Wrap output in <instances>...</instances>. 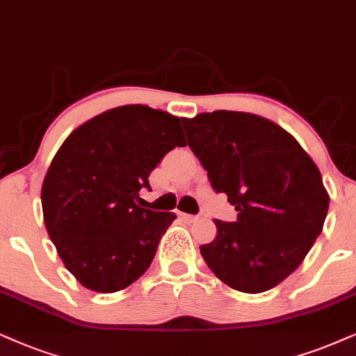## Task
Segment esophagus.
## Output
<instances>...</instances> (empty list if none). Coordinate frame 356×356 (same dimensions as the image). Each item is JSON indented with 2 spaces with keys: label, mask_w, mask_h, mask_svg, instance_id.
Segmentation results:
<instances>
[{
  "label": "esophagus",
  "mask_w": 356,
  "mask_h": 356,
  "mask_svg": "<svg viewBox=\"0 0 356 356\" xmlns=\"http://www.w3.org/2000/svg\"><path fill=\"white\" fill-rule=\"evenodd\" d=\"M181 218L184 220V222H188V223H192V222H197V220H199L200 217H199V215H191V213H181Z\"/></svg>",
  "instance_id": "1"
}]
</instances>
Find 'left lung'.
Masks as SVG:
<instances>
[{"mask_svg": "<svg viewBox=\"0 0 356 356\" xmlns=\"http://www.w3.org/2000/svg\"><path fill=\"white\" fill-rule=\"evenodd\" d=\"M187 143L235 222L213 220L205 263L233 289L258 294L296 271L321 235L328 210L322 175L286 129L258 115L218 110L182 118Z\"/></svg>", "mask_w": 356, "mask_h": 356, "instance_id": "left-lung-1", "label": "left lung"}]
</instances>
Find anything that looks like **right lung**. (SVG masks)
Wrapping results in <instances>:
<instances>
[{
  "label": "right lung",
  "instance_id": "right-lung-1",
  "mask_svg": "<svg viewBox=\"0 0 356 356\" xmlns=\"http://www.w3.org/2000/svg\"><path fill=\"white\" fill-rule=\"evenodd\" d=\"M177 146V116L126 105L83 123L57 151L40 192L44 223L87 289L121 291L151 266L175 213L139 207V191H151V170Z\"/></svg>",
  "mask_w": 356,
  "mask_h": 356
}]
</instances>
